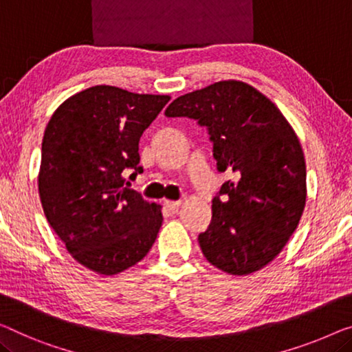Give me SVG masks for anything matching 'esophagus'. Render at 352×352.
<instances>
[{
	"instance_id": "34e87169",
	"label": "esophagus",
	"mask_w": 352,
	"mask_h": 352,
	"mask_svg": "<svg viewBox=\"0 0 352 352\" xmlns=\"http://www.w3.org/2000/svg\"><path fill=\"white\" fill-rule=\"evenodd\" d=\"M164 206L169 210H177L182 206V202L180 201H164Z\"/></svg>"
}]
</instances>
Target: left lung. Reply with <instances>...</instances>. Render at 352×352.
<instances>
[{
	"instance_id": "8db88e82",
	"label": "left lung",
	"mask_w": 352,
	"mask_h": 352,
	"mask_svg": "<svg viewBox=\"0 0 352 352\" xmlns=\"http://www.w3.org/2000/svg\"><path fill=\"white\" fill-rule=\"evenodd\" d=\"M166 115L206 124L218 170L234 174L213 199L212 221L199 235L206 259L235 276L264 269L297 229L307 202L305 156L291 123L242 80L178 96Z\"/></svg>"
}]
</instances>
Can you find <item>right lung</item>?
I'll return each mask as SVG.
<instances>
[{"instance_id": "obj_1", "label": "right lung", "mask_w": 352, "mask_h": 352, "mask_svg": "<svg viewBox=\"0 0 352 352\" xmlns=\"http://www.w3.org/2000/svg\"><path fill=\"white\" fill-rule=\"evenodd\" d=\"M96 85L60 104L47 123L38 175L45 218L78 264L113 276L142 261L162 224L161 206L123 188L139 140L169 102Z\"/></svg>"}]
</instances>
